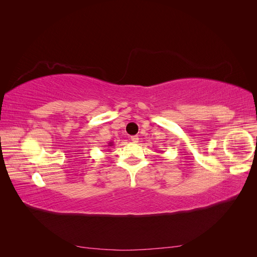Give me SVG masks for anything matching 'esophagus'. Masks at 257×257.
Listing matches in <instances>:
<instances>
[{
    "label": "esophagus",
    "instance_id": "1",
    "mask_svg": "<svg viewBox=\"0 0 257 257\" xmlns=\"http://www.w3.org/2000/svg\"><path fill=\"white\" fill-rule=\"evenodd\" d=\"M138 139H139L138 136H132L131 137V141L133 142V143H138Z\"/></svg>",
    "mask_w": 257,
    "mask_h": 257
}]
</instances>
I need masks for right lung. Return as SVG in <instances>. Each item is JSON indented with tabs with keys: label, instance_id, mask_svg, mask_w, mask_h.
<instances>
[{
	"label": "right lung",
	"instance_id": "obj_1",
	"mask_svg": "<svg viewBox=\"0 0 257 257\" xmlns=\"http://www.w3.org/2000/svg\"><path fill=\"white\" fill-rule=\"evenodd\" d=\"M113 145V143H108V146H109V147H111Z\"/></svg>",
	"mask_w": 257,
	"mask_h": 257
}]
</instances>
